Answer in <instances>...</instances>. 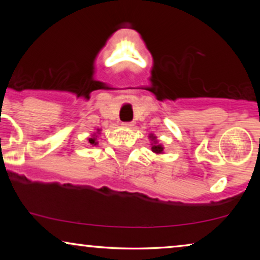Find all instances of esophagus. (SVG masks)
<instances>
[{
  "label": "esophagus",
  "instance_id": "esophagus-1",
  "mask_svg": "<svg viewBox=\"0 0 260 260\" xmlns=\"http://www.w3.org/2000/svg\"><path fill=\"white\" fill-rule=\"evenodd\" d=\"M123 126H125V127H131V126H134V124L131 123V122H126V123H123Z\"/></svg>",
  "mask_w": 260,
  "mask_h": 260
}]
</instances>
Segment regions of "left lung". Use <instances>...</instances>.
Returning <instances> with one entry per match:
<instances>
[{
    "mask_svg": "<svg viewBox=\"0 0 260 260\" xmlns=\"http://www.w3.org/2000/svg\"><path fill=\"white\" fill-rule=\"evenodd\" d=\"M150 137L152 138V141L155 142V145H152L151 150L154 151V152H156V154H161V152L163 151V148H162V145H159V144H156V137H155V136H150Z\"/></svg>",
    "mask_w": 260,
    "mask_h": 260,
    "instance_id": "8db88e82",
    "label": "left lung"
}]
</instances>
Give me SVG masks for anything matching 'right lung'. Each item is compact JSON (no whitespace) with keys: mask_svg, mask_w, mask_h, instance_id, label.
<instances>
[{"mask_svg":"<svg viewBox=\"0 0 260 260\" xmlns=\"http://www.w3.org/2000/svg\"><path fill=\"white\" fill-rule=\"evenodd\" d=\"M88 142H90V143H91L92 145L97 144V142H95V138H94V137H93V138H90V140H88Z\"/></svg>","mask_w":260,"mask_h":260,"instance_id":"right-lung-1","label":"right lung"}]
</instances>
